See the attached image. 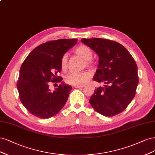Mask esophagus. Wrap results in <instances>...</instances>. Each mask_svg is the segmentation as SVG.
Instances as JSON below:
<instances>
[{
	"label": "esophagus",
	"mask_w": 155,
	"mask_h": 155,
	"mask_svg": "<svg viewBox=\"0 0 155 155\" xmlns=\"http://www.w3.org/2000/svg\"><path fill=\"white\" fill-rule=\"evenodd\" d=\"M84 87V86H73V87L74 88H82Z\"/></svg>",
	"instance_id": "obj_1"
}]
</instances>
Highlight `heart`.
<instances>
[{"label":"heart","mask_w":155,"mask_h":155,"mask_svg":"<svg viewBox=\"0 0 155 155\" xmlns=\"http://www.w3.org/2000/svg\"><path fill=\"white\" fill-rule=\"evenodd\" d=\"M74 53L86 61L87 66L94 68L95 63L92 61L93 52L91 48L85 45H81L74 49ZM61 66L62 69H66L68 66V55L67 54H63L61 61ZM91 73L84 71L80 73H70L66 77V82L67 84L72 86H83L86 84L91 78Z\"/></svg>","instance_id":"heart-1"}]
</instances>
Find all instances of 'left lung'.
Masks as SVG:
<instances>
[{"label":"left lung","mask_w":155,"mask_h":155,"mask_svg":"<svg viewBox=\"0 0 155 155\" xmlns=\"http://www.w3.org/2000/svg\"><path fill=\"white\" fill-rule=\"evenodd\" d=\"M98 55V69L93 80L104 84L89 100L97 112L106 117L122 113L135 96L138 84L137 65L122 44L111 40L82 38Z\"/></svg>","instance_id":"1"}]
</instances>
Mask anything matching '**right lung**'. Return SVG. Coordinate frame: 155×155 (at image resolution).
Segmentation results:
<instances>
[{
    "instance_id": "right-lung-1",
    "label": "right lung",
    "mask_w": 155,
    "mask_h": 155,
    "mask_svg": "<svg viewBox=\"0 0 155 155\" xmlns=\"http://www.w3.org/2000/svg\"><path fill=\"white\" fill-rule=\"evenodd\" d=\"M77 42L75 38L46 42L35 48L24 60L17 87L21 102L33 115L51 118L66 103L71 86L62 82L52 92L49 86L51 82H61L62 78L58 73L62 70V57Z\"/></svg>"
}]
</instances>
